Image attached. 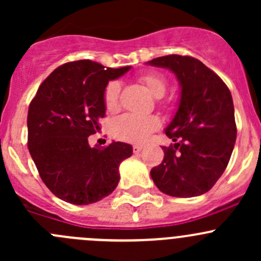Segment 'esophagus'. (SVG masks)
Instances as JSON below:
<instances>
[{"label": "esophagus", "mask_w": 261, "mask_h": 261, "mask_svg": "<svg viewBox=\"0 0 261 261\" xmlns=\"http://www.w3.org/2000/svg\"><path fill=\"white\" fill-rule=\"evenodd\" d=\"M143 145H136L135 144V145H133V151L135 152V154H138V152H140L141 150H143Z\"/></svg>", "instance_id": "obj_1"}]
</instances>
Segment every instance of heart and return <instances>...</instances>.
<instances>
[{"instance_id":"obj_1","label":"heart","mask_w":261,"mask_h":261,"mask_svg":"<svg viewBox=\"0 0 261 261\" xmlns=\"http://www.w3.org/2000/svg\"><path fill=\"white\" fill-rule=\"evenodd\" d=\"M141 83L156 98H160L167 91V80L164 75L155 72L140 75ZM121 86L117 81H111L103 89V105L109 112H115L120 106ZM160 127V120L155 115L123 114L112 121L111 130L115 138L128 143H143L154 131Z\"/></svg>"}]
</instances>
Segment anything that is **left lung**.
Segmentation results:
<instances>
[{
  "label": "left lung",
  "instance_id": "left-lung-1",
  "mask_svg": "<svg viewBox=\"0 0 261 261\" xmlns=\"http://www.w3.org/2000/svg\"><path fill=\"white\" fill-rule=\"evenodd\" d=\"M147 63L172 70L181 87L178 111L165 128L174 144L163 146L164 159L150 175L168 196H201L225 172L235 145L238 130L230 89L193 57L172 54Z\"/></svg>",
  "mask_w": 261,
  "mask_h": 261
}]
</instances>
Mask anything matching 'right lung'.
I'll return each mask as SVG.
<instances>
[{
  "label": "right lung",
  "instance_id": "obj_1",
  "mask_svg": "<svg viewBox=\"0 0 261 261\" xmlns=\"http://www.w3.org/2000/svg\"><path fill=\"white\" fill-rule=\"evenodd\" d=\"M130 67L105 68L84 59L50 73L30 102L28 146L45 186L58 198L91 204L115 191L118 167L133 154L130 144L91 147L88 136L106 116L103 89Z\"/></svg>",
  "mask_w": 261,
  "mask_h": 261
}]
</instances>
